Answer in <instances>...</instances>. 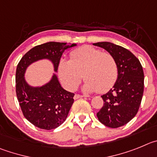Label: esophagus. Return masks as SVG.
<instances>
[{
    "instance_id": "1",
    "label": "esophagus",
    "mask_w": 157,
    "mask_h": 157,
    "mask_svg": "<svg viewBox=\"0 0 157 157\" xmlns=\"http://www.w3.org/2000/svg\"><path fill=\"white\" fill-rule=\"evenodd\" d=\"M83 97H86V96H84V95H80V94H76L75 95H74V99H77V98H83Z\"/></svg>"
}]
</instances>
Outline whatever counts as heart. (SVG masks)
<instances>
[{"label":"heart","instance_id":"heart-1","mask_svg":"<svg viewBox=\"0 0 157 157\" xmlns=\"http://www.w3.org/2000/svg\"><path fill=\"white\" fill-rule=\"evenodd\" d=\"M59 75L68 90L77 88L83 75L86 80L84 91L103 93L117 81L118 66L112 54L92 46H84L70 53V61L62 59L59 62Z\"/></svg>","mask_w":157,"mask_h":157}]
</instances>
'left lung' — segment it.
I'll return each mask as SVG.
<instances>
[{
  "instance_id": "left-lung-1",
  "label": "left lung",
  "mask_w": 157,
  "mask_h": 157,
  "mask_svg": "<svg viewBox=\"0 0 157 157\" xmlns=\"http://www.w3.org/2000/svg\"><path fill=\"white\" fill-rule=\"evenodd\" d=\"M117 60L118 76L113 87L101 97L104 104L98 119L109 128L124 126L138 111L144 91V73L140 62L129 50L110 42L94 43Z\"/></svg>"
}]
</instances>
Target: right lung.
Segmentation results:
<instances>
[{"label":"right lung","instance_id":"1","mask_svg":"<svg viewBox=\"0 0 157 157\" xmlns=\"http://www.w3.org/2000/svg\"><path fill=\"white\" fill-rule=\"evenodd\" d=\"M74 46L76 44L53 41L37 45L26 52L17 66L15 83L19 105L27 121L40 129H55L66 121L74 101V94L62 87L56 73L46 84L30 86L25 78L26 70L31 64L47 59L57 73L63 53Z\"/></svg>","mask_w":157,"mask_h":157}]
</instances>
